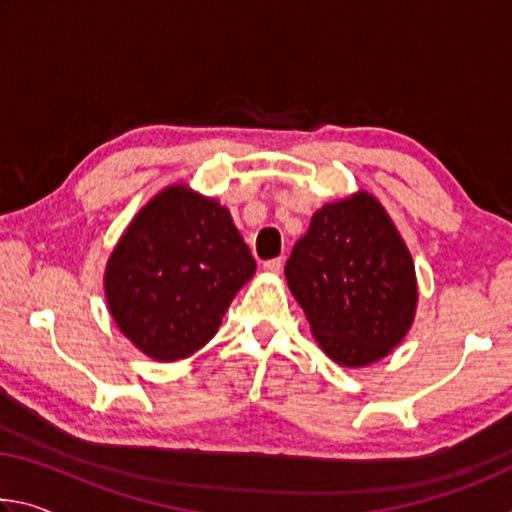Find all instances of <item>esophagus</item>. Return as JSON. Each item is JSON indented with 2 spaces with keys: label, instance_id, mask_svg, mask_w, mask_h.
<instances>
[{
  "label": "esophagus",
  "instance_id": "1",
  "mask_svg": "<svg viewBox=\"0 0 512 512\" xmlns=\"http://www.w3.org/2000/svg\"><path fill=\"white\" fill-rule=\"evenodd\" d=\"M282 264H284V259L282 257H275V259H268V262H264V271H268V273H273V275H277L282 271Z\"/></svg>",
  "mask_w": 512,
  "mask_h": 512
}]
</instances>
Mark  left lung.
Here are the masks:
<instances>
[{"instance_id": "8db88e82", "label": "left lung", "mask_w": 512, "mask_h": 512, "mask_svg": "<svg viewBox=\"0 0 512 512\" xmlns=\"http://www.w3.org/2000/svg\"><path fill=\"white\" fill-rule=\"evenodd\" d=\"M284 275L320 350L343 368L384 359L413 325V257L384 205L363 189L316 210Z\"/></svg>"}]
</instances>
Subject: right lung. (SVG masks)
<instances>
[{
	"label": "right lung",
	"instance_id": "1",
	"mask_svg": "<svg viewBox=\"0 0 512 512\" xmlns=\"http://www.w3.org/2000/svg\"><path fill=\"white\" fill-rule=\"evenodd\" d=\"M255 268L228 207L176 183L128 223L108 257L103 291L112 320L137 350L178 361L219 332Z\"/></svg>",
	"mask_w": 512,
	"mask_h": 512
}]
</instances>
